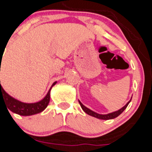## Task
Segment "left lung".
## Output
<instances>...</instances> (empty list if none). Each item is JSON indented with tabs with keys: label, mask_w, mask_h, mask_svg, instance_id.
I'll use <instances>...</instances> for the list:
<instances>
[{
	"label": "left lung",
	"mask_w": 152,
	"mask_h": 152,
	"mask_svg": "<svg viewBox=\"0 0 152 152\" xmlns=\"http://www.w3.org/2000/svg\"><path fill=\"white\" fill-rule=\"evenodd\" d=\"M132 99V97H131ZM130 100L127 103V104L125 105L124 106H123L122 108L120 109V110H118V111H115V112H113V113H109V114H106V115H102V114H98V113H95V112L92 111V110H91L90 109L87 108L86 106H85L83 104V103H81L80 101L79 100V104H80L81 107H82V109L83 110V111L85 112L86 113H87L88 115H89L91 116H93V117L94 118H99V119H102V120H110V119H113L115 118L118 117V116L119 115H121V113L124 112V110H125L126 108H127V106H128V104L130 103Z\"/></svg>",
	"instance_id": "obj_1"
}]
</instances>
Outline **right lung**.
Segmentation results:
<instances>
[{"mask_svg":"<svg viewBox=\"0 0 152 152\" xmlns=\"http://www.w3.org/2000/svg\"><path fill=\"white\" fill-rule=\"evenodd\" d=\"M56 83L57 82H55L52 84V87L50 88L49 91H48L46 97H44L42 100H41L40 101L33 103H27L19 101V100H16L14 97L9 95L4 90L2 86H1L0 82V101L1 100H4V103H6V105L7 106L8 110H10L12 113H15V114L19 115L28 116L37 114V113H39L43 111L47 107L48 105H49V100H50V91L52 88Z\"/></svg>","mask_w":152,"mask_h":152,"instance_id":"right-lung-1","label":"right lung"}]
</instances>
